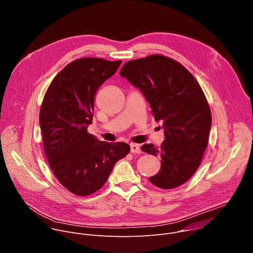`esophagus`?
Returning <instances> with one entry per match:
<instances>
[{"label":"esophagus","instance_id":"34e87169","mask_svg":"<svg viewBox=\"0 0 253 253\" xmlns=\"http://www.w3.org/2000/svg\"><path fill=\"white\" fill-rule=\"evenodd\" d=\"M130 150L132 153H140L141 152L140 146L138 145V144H134V143H132L130 145Z\"/></svg>","mask_w":253,"mask_h":253}]
</instances>
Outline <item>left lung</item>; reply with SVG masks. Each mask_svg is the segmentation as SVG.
<instances>
[{"instance_id":"obj_1","label":"left lung","mask_w":253,"mask_h":253,"mask_svg":"<svg viewBox=\"0 0 253 253\" xmlns=\"http://www.w3.org/2000/svg\"><path fill=\"white\" fill-rule=\"evenodd\" d=\"M120 75L139 88L155 121L163 122L161 146L141 147L161 158V168L149 177L150 182L162 189L182 185L198 169L208 144L212 118L201 87L186 68L161 55L126 62Z\"/></svg>"}]
</instances>
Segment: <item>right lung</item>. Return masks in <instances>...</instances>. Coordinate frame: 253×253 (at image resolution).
Instances as JSON below:
<instances>
[{
	"label": "right lung",
	"instance_id": "add662e5",
	"mask_svg": "<svg viewBox=\"0 0 253 253\" xmlns=\"http://www.w3.org/2000/svg\"><path fill=\"white\" fill-rule=\"evenodd\" d=\"M122 61L81 58L68 64L50 84L40 110L44 150L59 182L72 193L90 195L107 181L116 162L130 146L99 141L92 124L94 98Z\"/></svg>",
	"mask_w": 253,
	"mask_h": 253
}]
</instances>
